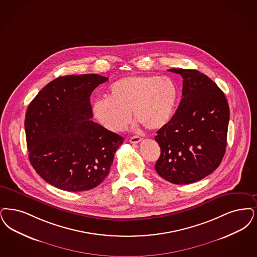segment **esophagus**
<instances>
[{"label":"esophagus","mask_w":257,"mask_h":257,"mask_svg":"<svg viewBox=\"0 0 257 257\" xmlns=\"http://www.w3.org/2000/svg\"><path fill=\"white\" fill-rule=\"evenodd\" d=\"M142 140H143L142 138L135 136V137H132V138L130 139V141H129V142H130L131 144H139V143H141V142H142Z\"/></svg>","instance_id":"esophagus-1"}]
</instances>
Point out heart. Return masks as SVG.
I'll use <instances>...</instances> for the list:
<instances>
[{
    "label": "heart",
    "instance_id": "1",
    "mask_svg": "<svg viewBox=\"0 0 257 257\" xmlns=\"http://www.w3.org/2000/svg\"><path fill=\"white\" fill-rule=\"evenodd\" d=\"M177 99L173 81L166 76L132 75L113 83L109 97L92 104L95 118L112 131L120 132L134 116L148 129H159L170 118Z\"/></svg>",
    "mask_w": 257,
    "mask_h": 257
}]
</instances>
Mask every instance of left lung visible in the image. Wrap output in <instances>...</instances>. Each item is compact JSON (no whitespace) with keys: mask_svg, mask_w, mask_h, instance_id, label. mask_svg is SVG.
<instances>
[{"mask_svg":"<svg viewBox=\"0 0 257 257\" xmlns=\"http://www.w3.org/2000/svg\"><path fill=\"white\" fill-rule=\"evenodd\" d=\"M183 81V98L172 118L155 137L161 156L155 169L176 185L211 174L226 152L229 108L222 90L202 72L170 69Z\"/></svg>","mask_w":257,"mask_h":257,"instance_id":"8db88e82","label":"left lung"}]
</instances>
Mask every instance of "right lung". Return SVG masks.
<instances>
[{
	"label": "right lung",
	"instance_id": "right-lung-1",
	"mask_svg": "<svg viewBox=\"0 0 257 257\" xmlns=\"http://www.w3.org/2000/svg\"><path fill=\"white\" fill-rule=\"evenodd\" d=\"M108 77H58L29 105L25 130L32 167L47 183L77 192L100 185L123 138L92 120L90 96Z\"/></svg>",
	"mask_w": 257,
	"mask_h": 257
}]
</instances>
